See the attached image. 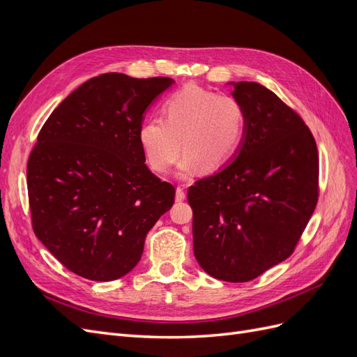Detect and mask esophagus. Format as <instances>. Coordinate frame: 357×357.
I'll use <instances>...</instances> for the list:
<instances>
[{"instance_id": "esophagus-1", "label": "esophagus", "mask_w": 357, "mask_h": 357, "mask_svg": "<svg viewBox=\"0 0 357 357\" xmlns=\"http://www.w3.org/2000/svg\"><path fill=\"white\" fill-rule=\"evenodd\" d=\"M185 198H186V190H185V188L178 186L177 190H176V201H177V202H181V201H185Z\"/></svg>"}]
</instances>
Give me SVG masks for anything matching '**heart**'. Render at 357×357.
Returning <instances> with one entry per match:
<instances>
[{"mask_svg": "<svg viewBox=\"0 0 357 357\" xmlns=\"http://www.w3.org/2000/svg\"><path fill=\"white\" fill-rule=\"evenodd\" d=\"M244 126L238 100L186 84L162 104V119L150 117L142 125L138 139L149 167L159 174L176 164L183 149L180 176H185L195 164L205 171L226 164L240 146Z\"/></svg>", "mask_w": 357, "mask_h": 357, "instance_id": "b5f03b06", "label": "heart"}]
</instances>
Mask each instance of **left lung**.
Listing matches in <instances>:
<instances>
[{"mask_svg": "<svg viewBox=\"0 0 357 357\" xmlns=\"http://www.w3.org/2000/svg\"><path fill=\"white\" fill-rule=\"evenodd\" d=\"M245 113L235 159L188 190L193 253L211 277L244 283L283 262L314 213L319 152L302 117L256 82L234 84Z\"/></svg>", "mask_w": 357, "mask_h": 357, "instance_id": "8db88e82", "label": "left lung"}]
</instances>
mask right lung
<instances>
[{
	"mask_svg": "<svg viewBox=\"0 0 357 357\" xmlns=\"http://www.w3.org/2000/svg\"><path fill=\"white\" fill-rule=\"evenodd\" d=\"M174 83L105 73L79 86L38 132L26 167L32 229L71 273L93 282L128 274L176 189L144 164L147 107Z\"/></svg>",
	"mask_w": 357,
	"mask_h": 357,
	"instance_id": "right-lung-1",
	"label": "right lung"
}]
</instances>
